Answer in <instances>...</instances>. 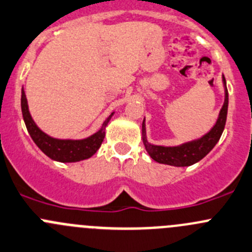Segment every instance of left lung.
Listing matches in <instances>:
<instances>
[{
  "label": "left lung",
  "mask_w": 252,
  "mask_h": 252,
  "mask_svg": "<svg viewBox=\"0 0 252 252\" xmlns=\"http://www.w3.org/2000/svg\"><path fill=\"white\" fill-rule=\"evenodd\" d=\"M224 85H225V101L219 113V118L216 126L211 129L209 133L202 136L201 139L189 143L182 144L180 146H160L153 145L146 141L145 136V124L143 122V140L145 144V149L156 162L166 163L171 166H191L198 162L204 158L212 149L216 146L218 140L220 139L221 133L224 130L226 122V114H228V90H226L225 77L223 76Z\"/></svg>",
  "instance_id": "8db88e82"
}]
</instances>
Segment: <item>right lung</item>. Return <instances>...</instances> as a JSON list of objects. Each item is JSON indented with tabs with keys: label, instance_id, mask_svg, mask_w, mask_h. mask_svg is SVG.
<instances>
[{
	"label": "right lung",
	"instance_id": "1",
	"mask_svg": "<svg viewBox=\"0 0 252 252\" xmlns=\"http://www.w3.org/2000/svg\"><path fill=\"white\" fill-rule=\"evenodd\" d=\"M21 107L27 130L31 134L34 143L46 156H49L53 160L60 161V162H76V161L91 158L101 146L104 135H106L104 129H106V126L108 124L111 117L113 116V113H112L104 121L102 128L90 138L82 139V140H60V139L50 138L36 126V124L34 123L31 114H29L26 94H24L23 90H22Z\"/></svg>",
	"mask_w": 252,
	"mask_h": 252
}]
</instances>
